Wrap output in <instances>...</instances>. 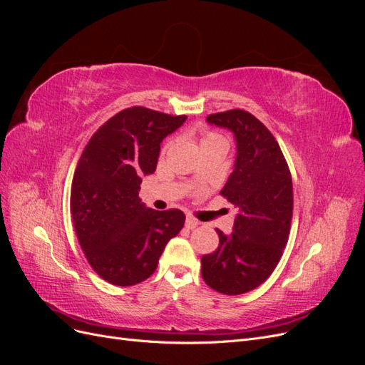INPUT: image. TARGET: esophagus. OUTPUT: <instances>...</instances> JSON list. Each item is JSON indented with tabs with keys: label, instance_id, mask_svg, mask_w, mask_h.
<instances>
[{
	"label": "esophagus",
	"instance_id": "1",
	"mask_svg": "<svg viewBox=\"0 0 365 365\" xmlns=\"http://www.w3.org/2000/svg\"><path fill=\"white\" fill-rule=\"evenodd\" d=\"M197 225H200V222H197V220H196L195 217H192V216H187V217H185V227H187V228L192 230V228H196Z\"/></svg>",
	"mask_w": 365,
	"mask_h": 365
}]
</instances>
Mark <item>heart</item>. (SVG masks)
<instances>
[{"label":"heart","mask_w":365,"mask_h":365,"mask_svg":"<svg viewBox=\"0 0 365 365\" xmlns=\"http://www.w3.org/2000/svg\"><path fill=\"white\" fill-rule=\"evenodd\" d=\"M215 141H225V140L222 135L216 134V132H204L200 138V146L202 148V146L208 145V143H215Z\"/></svg>","instance_id":"b5f03b06"}]
</instances>
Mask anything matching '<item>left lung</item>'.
I'll return each instance as SVG.
<instances>
[{"mask_svg":"<svg viewBox=\"0 0 365 365\" xmlns=\"http://www.w3.org/2000/svg\"><path fill=\"white\" fill-rule=\"evenodd\" d=\"M207 121L236 138L235 170L220 195L237 215L233 233L216 230L219 247L202 256L201 274L212 289L239 295L260 286L282 259L292 220V178L277 140L252 114L230 109Z\"/></svg>","mask_w":365,"mask_h":365,"instance_id":"obj_1","label":"left lung"}]
</instances>
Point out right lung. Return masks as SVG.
Masks as SVG:
<instances>
[{
  "label": "right lung",
  "mask_w": 365,
  "mask_h": 365,
  "mask_svg": "<svg viewBox=\"0 0 365 365\" xmlns=\"http://www.w3.org/2000/svg\"><path fill=\"white\" fill-rule=\"evenodd\" d=\"M187 115L145 106L117 113L98 128L77 163L71 216L91 268L115 286L141 283L155 272L168 242L185 216L178 208H149L138 197L141 176L157 169L160 143Z\"/></svg>",
  "instance_id": "obj_1"
}]
</instances>
